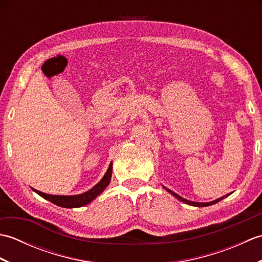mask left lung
<instances>
[{
	"instance_id": "8db88e82",
	"label": "left lung",
	"mask_w": 262,
	"mask_h": 262,
	"mask_svg": "<svg viewBox=\"0 0 262 262\" xmlns=\"http://www.w3.org/2000/svg\"><path fill=\"white\" fill-rule=\"evenodd\" d=\"M166 189V188H165ZM166 190H168L170 193H172L173 194V196L177 198V199H179V200H181V202H183L185 204H188V205H191V206H197V207H206V206H210V205H214V204H216V203H219V202H221L222 199H224L225 197H227L229 196V194H225L224 197H221V198H219V199H216V200H214V202H210V203H194V202H190V200H187V199H183L182 197H180L179 194H177L176 192H173V191H171V190H169V189H166Z\"/></svg>"
}]
</instances>
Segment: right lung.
<instances>
[{
  "mask_svg": "<svg viewBox=\"0 0 262 262\" xmlns=\"http://www.w3.org/2000/svg\"><path fill=\"white\" fill-rule=\"evenodd\" d=\"M111 172H113V163H110L109 168L105 172V174L100 182H98L96 186H94L90 190L81 193V194H75V196H54V194H47L36 190L33 189V191H36L39 196L43 197L45 199L52 202L53 204L60 206V207H65V208H76V207H81V206L88 205L89 203H91L92 200L98 197L100 193H101L105 187L109 185L110 179H111Z\"/></svg>",
  "mask_w": 262,
  "mask_h": 262,
  "instance_id": "obj_1",
  "label": "right lung"
}]
</instances>
